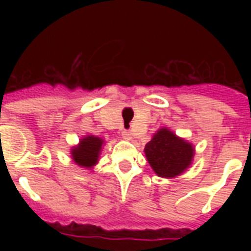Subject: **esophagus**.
<instances>
[{"label": "esophagus", "instance_id": "1", "mask_svg": "<svg viewBox=\"0 0 251 251\" xmlns=\"http://www.w3.org/2000/svg\"><path fill=\"white\" fill-rule=\"evenodd\" d=\"M121 135L124 139H126V141H131V138H133V135H131V133H130L129 130H124L121 133Z\"/></svg>", "mask_w": 251, "mask_h": 251}]
</instances>
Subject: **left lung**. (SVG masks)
<instances>
[{"mask_svg": "<svg viewBox=\"0 0 251 251\" xmlns=\"http://www.w3.org/2000/svg\"><path fill=\"white\" fill-rule=\"evenodd\" d=\"M145 153L159 177L173 178L190 167L194 147L167 127H161L146 145Z\"/></svg>", "mask_w": 251, "mask_h": 251, "instance_id": "1", "label": "left lung"}]
</instances>
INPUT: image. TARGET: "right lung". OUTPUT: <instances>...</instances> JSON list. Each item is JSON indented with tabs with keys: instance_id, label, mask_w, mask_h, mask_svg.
<instances>
[{
	"instance_id": "right-lung-1",
	"label": "right lung",
	"mask_w": 251,
	"mask_h": 251,
	"mask_svg": "<svg viewBox=\"0 0 251 251\" xmlns=\"http://www.w3.org/2000/svg\"><path fill=\"white\" fill-rule=\"evenodd\" d=\"M104 141L95 135H87L79 141V145L72 149V159L75 164L83 168H92L99 160Z\"/></svg>"
}]
</instances>
